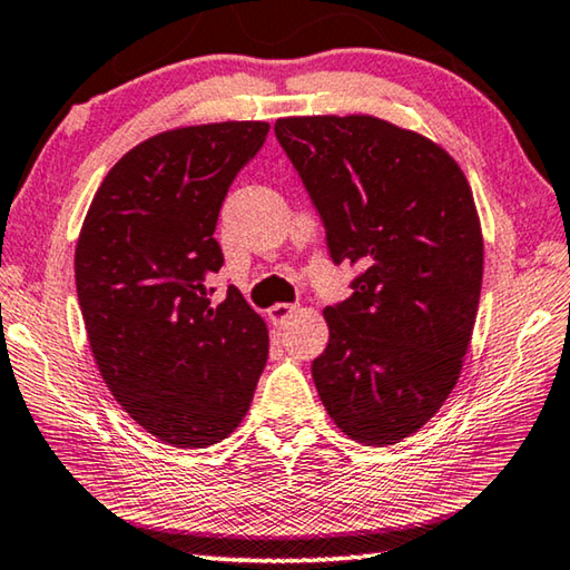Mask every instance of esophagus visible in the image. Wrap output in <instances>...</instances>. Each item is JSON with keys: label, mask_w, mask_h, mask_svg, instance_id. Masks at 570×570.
I'll list each match as a JSON object with an SVG mask.
<instances>
[{"label": "esophagus", "mask_w": 570, "mask_h": 570, "mask_svg": "<svg viewBox=\"0 0 570 570\" xmlns=\"http://www.w3.org/2000/svg\"><path fill=\"white\" fill-rule=\"evenodd\" d=\"M293 313H295V305L277 303V305L269 307V311H267V317H269V323H273V325H285V323L291 321V317H293Z\"/></svg>", "instance_id": "obj_1"}]
</instances>
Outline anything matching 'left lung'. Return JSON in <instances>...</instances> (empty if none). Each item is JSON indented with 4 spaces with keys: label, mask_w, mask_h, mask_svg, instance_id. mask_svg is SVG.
Masks as SVG:
<instances>
[{
    "label": "left lung",
    "mask_w": 570,
    "mask_h": 570,
    "mask_svg": "<svg viewBox=\"0 0 570 570\" xmlns=\"http://www.w3.org/2000/svg\"><path fill=\"white\" fill-rule=\"evenodd\" d=\"M275 137L333 263L363 267L353 295L325 307L315 387L345 435L393 445L448 401L471 345L483 283L473 193L445 149L371 115L277 119Z\"/></svg>",
    "instance_id": "left-lung-1"
}]
</instances>
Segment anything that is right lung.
<instances>
[{"instance_id":"1","label":"right lung","mask_w":570,"mask_h":570,"mask_svg":"<svg viewBox=\"0 0 570 570\" xmlns=\"http://www.w3.org/2000/svg\"><path fill=\"white\" fill-rule=\"evenodd\" d=\"M267 122L145 139L89 205L75 253L89 347L117 403L175 448L219 443L243 421L267 363V327L237 287L209 305L225 257L215 227Z\"/></svg>"}]
</instances>
